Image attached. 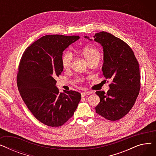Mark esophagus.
<instances>
[{
    "label": "esophagus",
    "mask_w": 156,
    "mask_h": 156,
    "mask_svg": "<svg viewBox=\"0 0 156 156\" xmlns=\"http://www.w3.org/2000/svg\"><path fill=\"white\" fill-rule=\"evenodd\" d=\"M90 94V92H81V97H85V96L89 95Z\"/></svg>",
    "instance_id": "34e87169"
}]
</instances>
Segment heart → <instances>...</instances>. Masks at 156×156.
<instances>
[{
    "mask_svg": "<svg viewBox=\"0 0 156 156\" xmlns=\"http://www.w3.org/2000/svg\"><path fill=\"white\" fill-rule=\"evenodd\" d=\"M88 63L93 61L99 62L101 58V54L97 49L92 46H87L81 51ZM73 55L69 51L64 52L61 56V64L64 69L68 70L71 68L73 62Z\"/></svg>",
    "mask_w": 156,
    "mask_h": 156,
    "instance_id": "b5f03b06",
    "label": "heart"
}]
</instances>
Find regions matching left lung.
<instances>
[{
    "mask_svg": "<svg viewBox=\"0 0 156 156\" xmlns=\"http://www.w3.org/2000/svg\"><path fill=\"white\" fill-rule=\"evenodd\" d=\"M94 37L103 47V75L111 81L107 94L95 92L101 99L95 107L96 113L108 120H119L132 109L140 92L138 62L123 40L105 31L97 33Z\"/></svg>",
    "mask_w": 156,
    "mask_h": 156,
    "instance_id": "1",
    "label": "left lung"
}]
</instances>
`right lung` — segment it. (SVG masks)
I'll list each match as a JSON object with an SVG mask.
<instances>
[{
    "instance_id": "add662e5",
    "label": "right lung",
    "mask_w": 156,
    "mask_h": 156,
    "mask_svg": "<svg viewBox=\"0 0 156 156\" xmlns=\"http://www.w3.org/2000/svg\"><path fill=\"white\" fill-rule=\"evenodd\" d=\"M79 36L48 35L23 52L17 74V85L24 102L36 119L51 127L63 125L74 114L81 94L59 92L55 78L63 71L62 52Z\"/></svg>"
}]
</instances>
